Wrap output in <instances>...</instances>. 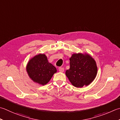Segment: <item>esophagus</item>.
Wrapping results in <instances>:
<instances>
[{
  "label": "esophagus",
  "mask_w": 120,
  "mask_h": 120,
  "mask_svg": "<svg viewBox=\"0 0 120 120\" xmlns=\"http://www.w3.org/2000/svg\"><path fill=\"white\" fill-rule=\"evenodd\" d=\"M59 72H64V68L62 67L59 68Z\"/></svg>",
  "instance_id": "1"
}]
</instances>
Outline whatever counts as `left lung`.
I'll return each instance as SVG.
<instances>
[{
	"label": "left lung",
	"mask_w": 120,
	"mask_h": 120,
	"mask_svg": "<svg viewBox=\"0 0 120 120\" xmlns=\"http://www.w3.org/2000/svg\"><path fill=\"white\" fill-rule=\"evenodd\" d=\"M97 73V65L91 56L74 53L70 58V69L65 71V75L73 85L82 87L91 83Z\"/></svg>",
	"instance_id": "left-lung-1"
}]
</instances>
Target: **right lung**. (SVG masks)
I'll list each match as a JSON object with an SVG mask.
<instances>
[{
    "label": "right lung",
    "mask_w": 120,
    "mask_h": 120,
    "mask_svg": "<svg viewBox=\"0 0 120 120\" xmlns=\"http://www.w3.org/2000/svg\"><path fill=\"white\" fill-rule=\"evenodd\" d=\"M26 71L33 81L44 85L50 80L57 69L48 62L45 55L39 54L29 61Z\"/></svg>",
    "instance_id": "right-lung-1"
}]
</instances>
